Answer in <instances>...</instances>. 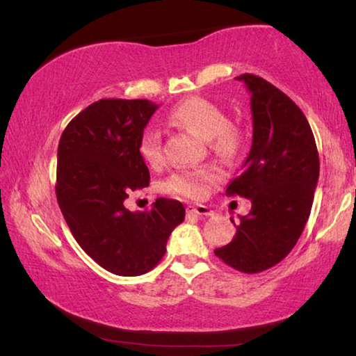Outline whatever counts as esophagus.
<instances>
[{"instance_id":"obj_1","label":"esophagus","mask_w":356,"mask_h":356,"mask_svg":"<svg viewBox=\"0 0 356 356\" xmlns=\"http://www.w3.org/2000/svg\"><path fill=\"white\" fill-rule=\"evenodd\" d=\"M188 212L200 215V216H213L215 215L212 209L207 206H202V204H200V206H195V207H188Z\"/></svg>"}]
</instances>
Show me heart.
<instances>
[{"label": "heart", "mask_w": 356, "mask_h": 356, "mask_svg": "<svg viewBox=\"0 0 356 356\" xmlns=\"http://www.w3.org/2000/svg\"><path fill=\"white\" fill-rule=\"evenodd\" d=\"M168 122L188 130L201 140L215 154L225 159H234L243 147L245 135L238 125L229 122L225 111L218 105L202 97H190L179 102L168 113ZM138 152L150 166L161 163V134L160 130L149 125L143 130L138 143ZM221 174L216 168L206 166L197 170H184L166 180L165 190L171 195L184 196L188 200H202L210 186L218 184Z\"/></svg>", "instance_id": "b5f03b06"}]
</instances>
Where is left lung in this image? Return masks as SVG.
Instances as JSON below:
<instances>
[{
	"mask_svg": "<svg viewBox=\"0 0 356 356\" xmlns=\"http://www.w3.org/2000/svg\"><path fill=\"white\" fill-rule=\"evenodd\" d=\"M251 94L252 143L242 172L226 193L251 201L236 236L215 254L243 273H259L281 262L303 232L318 180L314 135L303 111L264 78L237 76Z\"/></svg>",
	"mask_w": 356,
	"mask_h": 356,
	"instance_id": "left-lung-1",
	"label": "left lung"
}]
</instances>
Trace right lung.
I'll use <instances>...</instances> for the list:
<instances>
[{
	"label": "right lung",
	"mask_w": 356,
	"mask_h": 356,
	"mask_svg": "<svg viewBox=\"0 0 356 356\" xmlns=\"http://www.w3.org/2000/svg\"><path fill=\"white\" fill-rule=\"evenodd\" d=\"M156 108L143 99H102L72 119L59 140L56 197L64 220L83 251L119 276L150 272L185 218L182 202L166 197L147 212L124 207L130 191L149 186L138 143Z\"/></svg>",
	"instance_id": "obj_1"
}]
</instances>
